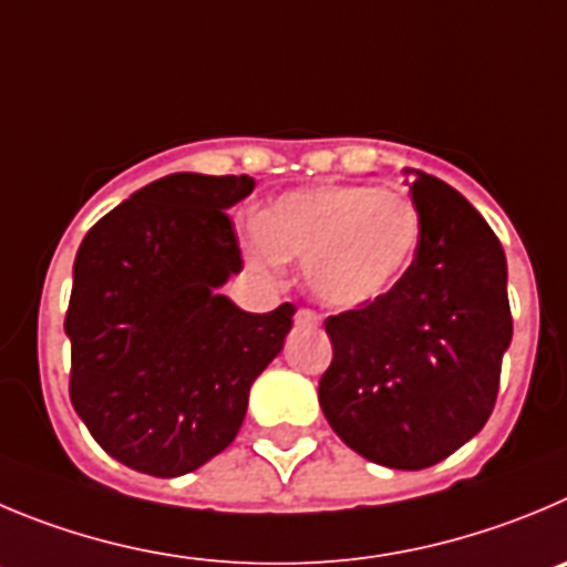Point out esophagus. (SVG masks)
I'll return each mask as SVG.
<instances>
[{
  "label": "esophagus",
  "instance_id": "1",
  "mask_svg": "<svg viewBox=\"0 0 567 567\" xmlns=\"http://www.w3.org/2000/svg\"><path fill=\"white\" fill-rule=\"evenodd\" d=\"M321 321V316L310 308H299L296 310V324H305V327H316Z\"/></svg>",
  "mask_w": 567,
  "mask_h": 567
}]
</instances>
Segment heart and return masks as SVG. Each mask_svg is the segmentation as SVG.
Masks as SVG:
<instances>
[{
    "mask_svg": "<svg viewBox=\"0 0 567 567\" xmlns=\"http://www.w3.org/2000/svg\"><path fill=\"white\" fill-rule=\"evenodd\" d=\"M420 243L422 212L403 189L327 184L279 195L259 212L248 254L266 268L301 259L310 293L347 310L389 293Z\"/></svg>",
    "mask_w": 567,
    "mask_h": 567,
    "instance_id": "b5f03b06",
    "label": "heart"
}]
</instances>
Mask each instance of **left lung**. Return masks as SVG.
<instances>
[{
    "mask_svg": "<svg viewBox=\"0 0 567 567\" xmlns=\"http://www.w3.org/2000/svg\"><path fill=\"white\" fill-rule=\"evenodd\" d=\"M411 198L422 243L380 299L330 316L332 363L319 403L332 431L363 458L425 470L489 420L512 341L506 257L464 195L416 173Z\"/></svg>",
    "mask_w": 567,
    "mask_h": 567,
    "instance_id": "obj_1",
    "label": "left lung"
}]
</instances>
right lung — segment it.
I'll return each instance as SVG.
<instances>
[{"instance_id":"right-lung-1","label":"right lung","mask_w":567,"mask_h":567,"mask_svg":"<svg viewBox=\"0 0 567 567\" xmlns=\"http://www.w3.org/2000/svg\"><path fill=\"white\" fill-rule=\"evenodd\" d=\"M251 189L248 176L173 173L78 248L69 396L94 442L136 473L176 478L226 451L293 324L290 301L246 313L218 293L243 271L226 209Z\"/></svg>"}]
</instances>
